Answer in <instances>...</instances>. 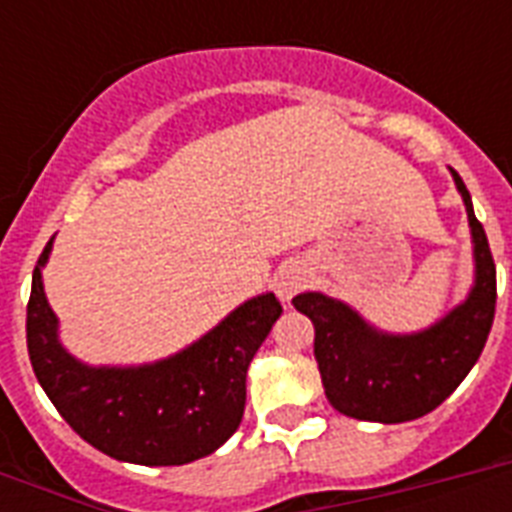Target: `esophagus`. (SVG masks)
Listing matches in <instances>:
<instances>
[{"mask_svg": "<svg viewBox=\"0 0 512 512\" xmlns=\"http://www.w3.org/2000/svg\"><path fill=\"white\" fill-rule=\"evenodd\" d=\"M305 284H308V271L297 268V265H289V268H284V271L279 273V279H276V295H279L281 300H289V297H295Z\"/></svg>", "mask_w": 512, "mask_h": 512, "instance_id": "1", "label": "esophagus"}]
</instances>
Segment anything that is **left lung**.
Masks as SVG:
<instances>
[{"instance_id": "left-lung-1", "label": "left lung", "mask_w": 512, "mask_h": 512, "mask_svg": "<svg viewBox=\"0 0 512 512\" xmlns=\"http://www.w3.org/2000/svg\"><path fill=\"white\" fill-rule=\"evenodd\" d=\"M452 175L473 228L476 287L441 324L422 335L388 337L366 327L348 305L319 292L292 300L316 327L313 353L337 412L369 422L417 420L452 396L484 350L497 308V268L468 188L457 172Z\"/></svg>"}]
</instances>
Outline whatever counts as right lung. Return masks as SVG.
<instances>
[{"label": "right lung", "instance_id": "right-lung-1", "mask_svg": "<svg viewBox=\"0 0 512 512\" xmlns=\"http://www.w3.org/2000/svg\"><path fill=\"white\" fill-rule=\"evenodd\" d=\"M50 244L36 260L26 305V345L39 385L60 417L108 457L135 465H185L236 433L247 404V366L284 308L249 300L183 353L140 369H90L60 348L42 289Z\"/></svg>", "mask_w": 512, "mask_h": 512}]
</instances>
